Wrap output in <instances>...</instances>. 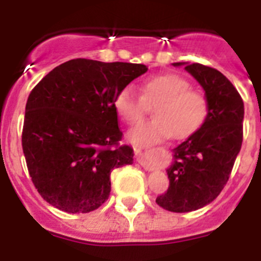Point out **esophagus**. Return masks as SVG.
Instances as JSON below:
<instances>
[{
	"instance_id": "34e87169",
	"label": "esophagus",
	"mask_w": 261,
	"mask_h": 261,
	"mask_svg": "<svg viewBox=\"0 0 261 261\" xmlns=\"http://www.w3.org/2000/svg\"><path fill=\"white\" fill-rule=\"evenodd\" d=\"M135 153L136 155H141V149L140 147H135Z\"/></svg>"
}]
</instances>
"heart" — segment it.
I'll use <instances>...</instances> for the list:
<instances>
[{"mask_svg":"<svg viewBox=\"0 0 261 261\" xmlns=\"http://www.w3.org/2000/svg\"><path fill=\"white\" fill-rule=\"evenodd\" d=\"M190 86L183 75L166 73L145 80L141 96L130 87L120 89L114 98V108L128 125L140 123L147 105H154L155 117L132 129L129 141L137 146H149L170 136L183 140L199 130L208 117L209 102L201 91Z\"/></svg>","mask_w":261,"mask_h":261,"instance_id":"1","label":"heart"}]
</instances>
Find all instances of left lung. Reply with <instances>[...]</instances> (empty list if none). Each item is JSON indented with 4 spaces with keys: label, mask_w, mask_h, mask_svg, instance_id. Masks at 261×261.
Masks as SVG:
<instances>
[{
    "label": "left lung",
    "mask_w": 261,
    "mask_h": 261,
    "mask_svg": "<svg viewBox=\"0 0 261 261\" xmlns=\"http://www.w3.org/2000/svg\"><path fill=\"white\" fill-rule=\"evenodd\" d=\"M184 69L205 90L209 114L201 128L174 149V163L167 168L170 187L155 200L175 213L197 211L220 195L243 141L244 106L234 85L211 66L195 62Z\"/></svg>",
    "instance_id": "obj_1"
}]
</instances>
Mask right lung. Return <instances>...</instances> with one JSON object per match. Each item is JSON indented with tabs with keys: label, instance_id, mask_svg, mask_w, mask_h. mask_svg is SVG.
Here are the masks:
<instances>
[{
	"label": "right lung",
	"instance_id": "obj_1",
	"mask_svg": "<svg viewBox=\"0 0 261 261\" xmlns=\"http://www.w3.org/2000/svg\"><path fill=\"white\" fill-rule=\"evenodd\" d=\"M142 64L74 59L50 70L30 93L22 147L40 196L66 213L98 209L111 192V171L133 163L120 145L114 98L146 73Z\"/></svg>",
	"mask_w": 261,
	"mask_h": 261
}]
</instances>
